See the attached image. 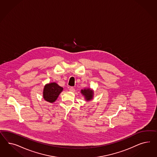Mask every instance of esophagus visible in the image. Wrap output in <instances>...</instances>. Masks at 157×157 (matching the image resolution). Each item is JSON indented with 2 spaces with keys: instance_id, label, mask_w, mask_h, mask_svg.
<instances>
[{
  "instance_id": "obj_1",
  "label": "esophagus",
  "mask_w": 157,
  "mask_h": 157,
  "mask_svg": "<svg viewBox=\"0 0 157 157\" xmlns=\"http://www.w3.org/2000/svg\"><path fill=\"white\" fill-rule=\"evenodd\" d=\"M70 91H71V92H74L75 91V89L73 87H71L70 88Z\"/></svg>"
}]
</instances>
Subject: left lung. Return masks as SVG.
Segmentation results:
<instances>
[{
  "label": "left lung",
  "instance_id": "1",
  "mask_svg": "<svg viewBox=\"0 0 157 157\" xmlns=\"http://www.w3.org/2000/svg\"><path fill=\"white\" fill-rule=\"evenodd\" d=\"M81 93L83 95H84L86 101H90L93 99L94 91L91 89H85L83 90H81Z\"/></svg>",
  "mask_w": 157,
  "mask_h": 157
}]
</instances>
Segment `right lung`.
Returning a JSON list of instances; mask_svg holds the SVG:
<instances>
[{
    "mask_svg": "<svg viewBox=\"0 0 157 157\" xmlns=\"http://www.w3.org/2000/svg\"><path fill=\"white\" fill-rule=\"evenodd\" d=\"M63 88L56 83L52 82L45 85L43 90V98L49 102L53 103L57 100Z\"/></svg>",
    "mask_w": 157,
    "mask_h": 157,
    "instance_id": "add662e5",
    "label": "right lung"
}]
</instances>
